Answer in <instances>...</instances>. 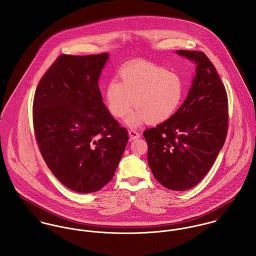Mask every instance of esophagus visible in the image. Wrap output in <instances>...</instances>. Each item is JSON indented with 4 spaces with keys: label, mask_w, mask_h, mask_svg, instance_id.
<instances>
[{
    "label": "esophagus",
    "mask_w": 256,
    "mask_h": 256,
    "mask_svg": "<svg viewBox=\"0 0 256 256\" xmlns=\"http://www.w3.org/2000/svg\"><path fill=\"white\" fill-rule=\"evenodd\" d=\"M129 137L131 140H135L141 137V134L139 132H137L136 130H130L129 131Z\"/></svg>",
    "instance_id": "esophagus-1"
}]
</instances>
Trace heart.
<instances>
[{
	"mask_svg": "<svg viewBox=\"0 0 256 256\" xmlns=\"http://www.w3.org/2000/svg\"><path fill=\"white\" fill-rule=\"evenodd\" d=\"M120 82L111 80L106 88L110 113L116 118L125 116L133 106L137 108L126 119L131 127L144 122L162 123L178 108L184 94L178 74L150 62H140L123 68Z\"/></svg>",
	"mask_w": 256,
	"mask_h": 256,
	"instance_id": "heart-1",
	"label": "heart"
}]
</instances>
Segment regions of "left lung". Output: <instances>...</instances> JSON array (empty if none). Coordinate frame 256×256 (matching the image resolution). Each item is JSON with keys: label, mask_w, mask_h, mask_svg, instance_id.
Returning a JSON list of instances; mask_svg holds the SVG:
<instances>
[{"label": "left lung", "mask_w": 256, "mask_h": 256, "mask_svg": "<svg viewBox=\"0 0 256 256\" xmlns=\"http://www.w3.org/2000/svg\"><path fill=\"white\" fill-rule=\"evenodd\" d=\"M196 64L186 100L170 118L144 131L154 178L170 190L194 187L208 174L228 133V96L216 68L201 51L178 50Z\"/></svg>", "instance_id": "obj_1"}]
</instances>
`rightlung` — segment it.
Returning <instances> with one entry per match:
<instances>
[{
	"mask_svg": "<svg viewBox=\"0 0 256 256\" xmlns=\"http://www.w3.org/2000/svg\"><path fill=\"white\" fill-rule=\"evenodd\" d=\"M108 53L60 55L41 78L34 100V127L52 174L78 193L100 190L112 180L128 142L98 86Z\"/></svg>",
	"mask_w": 256,
	"mask_h": 256,
	"instance_id": "right-lung-1",
	"label": "right lung"
}]
</instances>
